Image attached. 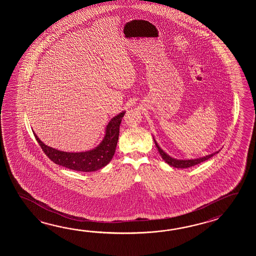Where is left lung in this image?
Here are the masks:
<instances>
[{
	"mask_svg": "<svg viewBox=\"0 0 256 256\" xmlns=\"http://www.w3.org/2000/svg\"><path fill=\"white\" fill-rule=\"evenodd\" d=\"M154 141L156 144V146L158 148V152L164 160V162L168 164L169 166H174L176 168H190V166H194L198 164H200L202 162H204L208 159L212 158L213 156H215L216 154L220 152V150H218L217 152H212V154L205 156L203 158H195V159H176V158L170 156L169 154L164 152L163 149L158 146V142L154 140Z\"/></svg>",
	"mask_w": 256,
	"mask_h": 256,
	"instance_id": "8db88e82",
	"label": "left lung"
}]
</instances>
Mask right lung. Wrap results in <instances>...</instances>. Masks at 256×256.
<instances>
[{"label": "right lung", "mask_w": 256, "mask_h": 256, "mask_svg": "<svg viewBox=\"0 0 256 256\" xmlns=\"http://www.w3.org/2000/svg\"><path fill=\"white\" fill-rule=\"evenodd\" d=\"M124 114L126 112H122L112 118L106 126L102 141L95 148L85 152L60 151L46 146L33 130L34 136L44 154L54 164L75 171L93 172L107 166L114 158L119 138L120 122Z\"/></svg>", "instance_id": "obj_1"}]
</instances>
